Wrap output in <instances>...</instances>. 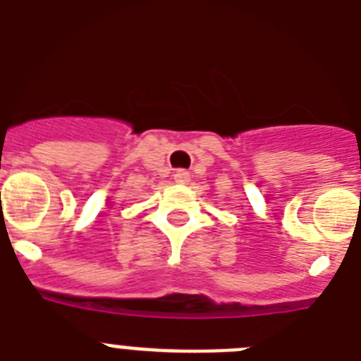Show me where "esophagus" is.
Masks as SVG:
<instances>
[{"label":"esophagus","instance_id":"obj_1","mask_svg":"<svg viewBox=\"0 0 361 361\" xmlns=\"http://www.w3.org/2000/svg\"><path fill=\"white\" fill-rule=\"evenodd\" d=\"M173 178L177 184H188L190 183V173H188L186 169H177L173 175Z\"/></svg>","mask_w":361,"mask_h":361}]
</instances>
